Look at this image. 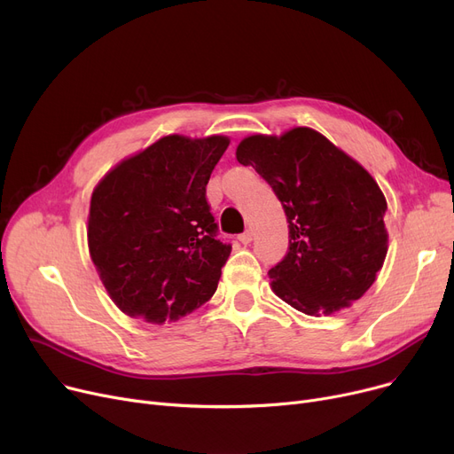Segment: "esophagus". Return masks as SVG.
Returning <instances> with one entry per match:
<instances>
[{
	"label": "esophagus",
	"mask_w": 454,
	"mask_h": 454,
	"mask_svg": "<svg viewBox=\"0 0 454 454\" xmlns=\"http://www.w3.org/2000/svg\"><path fill=\"white\" fill-rule=\"evenodd\" d=\"M237 239H239V243H243V245H248L252 241V231L247 230L245 233H241L239 237H237Z\"/></svg>",
	"instance_id": "obj_1"
}]
</instances>
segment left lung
<instances>
[{"label": "left lung", "mask_w": 454, "mask_h": 454, "mask_svg": "<svg viewBox=\"0 0 454 454\" xmlns=\"http://www.w3.org/2000/svg\"><path fill=\"white\" fill-rule=\"evenodd\" d=\"M235 156L269 182L287 215L289 252L269 270L276 296L311 317L359 300L388 252L387 199L372 175L307 127L248 136Z\"/></svg>", "instance_id": "1"}]
</instances>
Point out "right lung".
<instances>
[{
	"label": "right lung",
	"instance_id": "1",
	"mask_svg": "<svg viewBox=\"0 0 454 454\" xmlns=\"http://www.w3.org/2000/svg\"><path fill=\"white\" fill-rule=\"evenodd\" d=\"M226 136H163L95 185L88 248L112 301L132 318L175 322L206 303L231 252L206 185Z\"/></svg>",
	"mask_w": 454,
	"mask_h": 454
}]
</instances>
